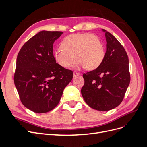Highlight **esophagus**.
<instances>
[{"label": "esophagus", "mask_w": 147, "mask_h": 147, "mask_svg": "<svg viewBox=\"0 0 147 147\" xmlns=\"http://www.w3.org/2000/svg\"><path fill=\"white\" fill-rule=\"evenodd\" d=\"M80 75V74H79V73H78V72H74V77H76L77 76H78V75Z\"/></svg>", "instance_id": "34e87169"}]
</instances>
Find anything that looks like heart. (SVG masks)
Masks as SVG:
<instances>
[{"instance_id": "heart-1", "label": "heart", "mask_w": 147, "mask_h": 147, "mask_svg": "<svg viewBox=\"0 0 147 147\" xmlns=\"http://www.w3.org/2000/svg\"><path fill=\"white\" fill-rule=\"evenodd\" d=\"M61 48L54 52L56 63L64 68L72 67L77 59L76 69H97L103 62L105 51L103 42L92 34H75L65 37L61 44Z\"/></svg>"}]
</instances>
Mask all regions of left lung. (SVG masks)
Segmentation results:
<instances>
[{"label":"left lung","instance_id":"8db88e82","mask_svg":"<svg viewBox=\"0 0 147 147\" xmlns=\"http://www.w3.org/2000/svg\"><path fill=\"white\" fill-rule=\"evenodd\" d=\"M106 53L96 69L83 75L82 95L91 108L108 111L122 102L130 83L129 59L124 47L113 35L104 29Z\"/></svg>","mask_w":147,"mask_h":147}]
</instances>
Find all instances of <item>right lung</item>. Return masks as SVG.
Segmentation results:
<instances>
[{
	"label": "right lung",
	"mask_w": 147,
	"mask_h": 147,
	"mask_svg": "<svg viewBox=\"0 0 147 147\" xmlns=\"http://www.w3.org/2000/svg\"><path fill=\"white\" fill-rule=\"evenodd\" d=\"M63 33L40 31L22 47L18 55L15 86L22 104L35 113L55 109L72 80V71L56 63L53 55V43Z\"/></svg>",
	"instance_id": "1"
}]
</instances>
